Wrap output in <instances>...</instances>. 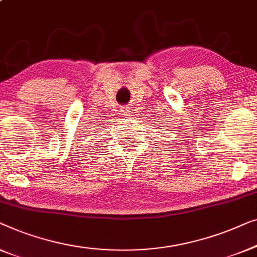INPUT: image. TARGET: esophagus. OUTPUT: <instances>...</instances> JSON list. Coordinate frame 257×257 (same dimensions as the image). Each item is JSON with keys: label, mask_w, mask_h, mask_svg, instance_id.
Masks as SVG:
<instances>
[{"label": "esophagus", "mask_w": 257, "mask_h": 257, "mask_svg": "<svg viewBox=\"0 0 257 257\" xmlns=\"http://www.w3.org/2000/svg\"><path fill=\"white\" fill-rule=\"evenodd\" d=\"M133 110L129 107H122L121 108V115H123L125 117H132L133 116Z\"/></svg>", "instance_id": "1"}]
</instances>
